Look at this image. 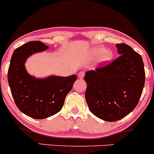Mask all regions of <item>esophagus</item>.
<instances>
[{"label":"esophagus","instance_id":"obj_1","mask_svg":"<svg viewBox=\"0 0 154 154\" xmlns=\"http://www.w3.org/2000/svg\"><path fill=\"white\" fill-rule=\"evenodd\" d=\"M85 77V72L82 71V72H79L78 74V77L79 79H82L83 77Z\"/></svg>","mask_w":154,"mask_h":154}]
</instances>
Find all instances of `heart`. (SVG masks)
<instances>
[{"mask_svg":"<svg viewBox=\"0 0 154 154\" xmlns=\"http://www.w3.org/2000/svg\"><path fill=\"white\" fill-rule=\"evenodd\" d=\"M92 56L98 57L100 56V61L101 63L106 64V63H110L113 59V52L111 51H106V48L102 46H97L93 49L91 52Z\"/></svg>","mask_w":154,"mask_h":154,"instance_id":"b5f03b06","label":"heart"}]
</instances>
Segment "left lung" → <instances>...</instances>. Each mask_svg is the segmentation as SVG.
Here are the masks:
<instances>
[{"label": "left lung", "mask_w": 154, "mask_h": 154, "mask_svg": "<svg viewBox=\"0 0 154 154\" xmlns=\"http://www.w3.org/2000/svg\"><path fill=\"white\" fill-rule=\"evenodd\" d=\"M120 56L107 66L87 72L85 99L90 111L104 121L128 115L138 103L145 84L142 57L126 44H116Z\"/></svg>", "instance_id": "left-lung-1"}]
</instances>
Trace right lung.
<instances>
[{
  "label": "right lung",
  "instance_id": "obj_1",
  "mask_svg": "<svg viewBox=\"0 0 154 154\" xmlns=\"http://www.w3.org/2000/svg\"><path fill=\"white\" fill-rule=\"evenodd\" d=\"M40 41H32L14 51L8 71V85L18 109L33 119L49 117L62 109L77 75L68 77L51 75L36 78L25 68L26 59L32 55L48 50Z\"/></svg>",
  "mask_w": 154,
  "mask_h": 154
}]
</instances>
